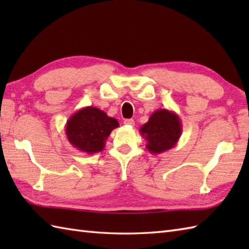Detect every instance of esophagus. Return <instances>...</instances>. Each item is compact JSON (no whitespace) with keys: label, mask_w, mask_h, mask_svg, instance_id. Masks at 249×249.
<instances>
[{"label":"esophagus","mask_w":249,"mask_h":249,"mask_svg":"<svg viewBox=\"0 0 249 249\" xmlns=\"http://www.w3.org/2000/svg\"><path fill=\"white\" fill-rule=\"evenodd\" d=\"M124 124L125 125H130V126H134L135 125V121L133 119H126L124 121Z\"/></svg>","instance_id":"esophagus-1"}]
</instances>
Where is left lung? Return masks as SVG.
<instances>
[{
    "label": "left lung",
    "instance_id": "1",
    "mask_svg": "<svg viewBox=\"0 0 249 249\" xmlns=\"http://www.w3.org/2000/svg\"><path fill=\"white\" fill-rule=\"evenodd\" d=\"M140 134L146 140L151 154H160L177 145L182 135V123L178 115L168 109H158L140 127Z\"/></svg>",
    "mask_w": 249,
    "mask_h": 249
}]
</instances>
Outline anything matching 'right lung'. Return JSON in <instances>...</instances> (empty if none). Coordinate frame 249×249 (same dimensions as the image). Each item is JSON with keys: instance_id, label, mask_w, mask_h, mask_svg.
<instances>
[{"instance_id": "add662e5", "label": "right lung", "mask_w": 249, "mask_h": 249, "mask_svg": "<svg viewBox=\"0 0 249 249\" xmlns=\"http://www.w3.org/2000/svg\"><path fill=\"white\" fill-rule=\"evenodd\" d=\"M119 127V122L110 118L98 108H81L66 122L65 133L70 143L87 154L102 152L106 140L114 128Z\"/></svg>"}]
</instances>
